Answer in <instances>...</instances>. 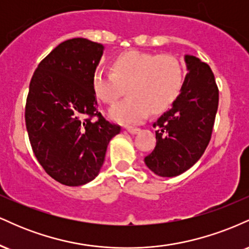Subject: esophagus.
<instances>
[{
    "label": "esophagus",
    "instance_id": "34e87169",
    "mask_svg": "<svg viewBox=\"0 0 249 249\" xmlns=\"http://www.w3.org/2000/svg\"><path fill=\"white\" fill-rule=\"evenodd\" d=\"M126 130H127V132L131 133V134H136V133L141 132V128H138V127H131V126H128V127H126Z\"/></svg>",
    "mask_w": 249,
    "mask_h": 249
}]
</instances>
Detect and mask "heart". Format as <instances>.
I'll return each instance as SVG.
<instances>
[{
    "label": "heart",
    "mask_w": 249,
    "mask_h": 249,
    "mask_svg": "<svg viewBox=\"0 0 249 249\" xmlns=\"http://www.w3.org/2000/svg\"><path fill=\"white\" fill-rule=\"evenodd\" d=\"M184 72L176 57L128 51L113 62V70L97 68L92 75V90L97 98L112 104L124 92L127 98L113 105L108 117L119 124H137L153 112L170 107L182 87Z\"/></svg>",
    "instance_id": "heart-1"
}]
</instances>
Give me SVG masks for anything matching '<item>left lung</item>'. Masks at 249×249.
<instances>
[{
  "label": "left lung",
  "instance_id": "left-lung-1",
  "mask_svg": "<svg viewBox=\"0 0 249 249\" xmlns=\"http://www.w3.org/2000/svg\"><path fill=\"white\" fill-rule=\"evenodd\" d=\"M187 75L172 107L153 124L157 144L145 157L159 177H177L192 167L206 150L219 104L214 75L198 57L185 55Z\"/></svg>",
  "mask_w": 249,
  "mask_h": 249
}]
</instances>
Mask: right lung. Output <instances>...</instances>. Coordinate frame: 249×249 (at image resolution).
Here are the masks:
<instances>
[{"label": "right lung", "mask_w": 249, "mask_h": 249, "mask_svg": "<svg viewBox=\"0 0 249 249\" xmlns=\"http://www.w3.org/2000/svg\"><path fill=\"white\" fill-rule=\"evenodd\" d=\"M103 51L101 43L87 38L64 41L39 63L29 85L25 125L31 147L45 172L67 186L95 179L108 142L121 132L97 110L92 75Z\"/></svg>", "instance_id": "1"}]
</instances>
